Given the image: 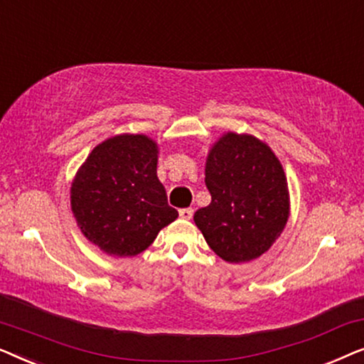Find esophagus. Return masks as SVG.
I'll return each instance as SVG.
<instances>
[{
    "label": "esophagus",
    "mask_w": 364,
    "mask_h": 364,
    "mask_svg": "<svg viewBox=\"0 0 364 364\" xmlns=\"http://www.w3.org/2000/svg\"><path fill=\"white\" fill-rule=\"evenodd\" d=\"M178 215H181V218H183V220H191L193 215V210L192 208H182V210L178 212Z\"/></svg>",
    "instance_id": "1"
}]
</instances>
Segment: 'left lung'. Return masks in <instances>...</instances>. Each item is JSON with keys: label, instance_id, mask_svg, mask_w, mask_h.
Masks as SVG:
<instances>
[{"label": "left lung", "instance_id": "obj_1", "mask_svg": "<svg viewBox=\"0 0 364 364\" xmlns=\"http://www.w3.org/2000/svg\"><path fill=\"white\" fill-rule=\"evenodd\" d=\"M205 186L212 202L193 222L208 247L228 263L270 250L290 217L287 176L270 146L252 134H222L208 151Z\"/></svg>", "mask_w": 364, "mask_h": 364}]
</instances>
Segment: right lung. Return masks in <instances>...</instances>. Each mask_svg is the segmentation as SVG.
Instances as JSON below:
<instances>
[{
    "label": "right lung",
    "mask_w": 364,
    "mask_h": 364,
    "mask_svg": "<svg viewBox=\"0 0 364 364\" xmlns=\"http://www.w3.org/2000/svg\"><path fill=\"white\" fill-rule=\"evenodd\" d=\"M159 146L146 134L97 144L71 183V210L82 235L109 257H136L178 217L157 177Z\"/></svg>",
    "instance_id": "right-lung-1"
}]
</instances>
